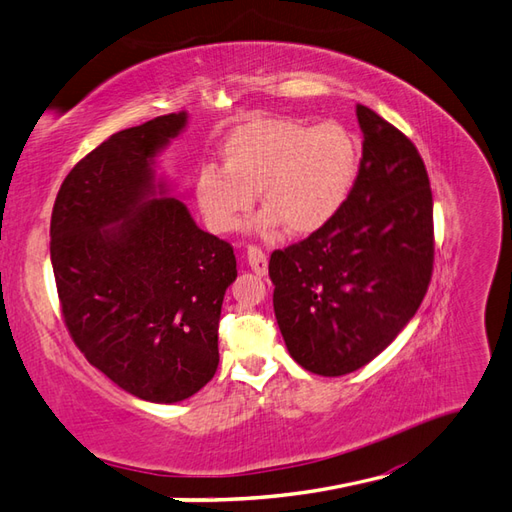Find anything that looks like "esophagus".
Masks as SVG:
<instances>
[{
    "label": "esophagus",
    "mask_w": 512,
    "mask_h": 512,
    "mask_svg": "<svg viewBox=\"0 0 512 512\" xmlns=\"http://www.w3.org/2000/svg\"><path fill=\"white\" fill-rule=\"evenodd\" d=\"M246 261H248V266H251V270L255 274H259V277H264V274L268 272V259H266V255H264V251H261V248L248 246Z\"/></svg>",
    "instance_id": "obj_1"
}]
</instances>
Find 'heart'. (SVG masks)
<instances>
[{"instance_id": "obj_1", "label": "heart", "mask_w": 512, "mask_h": 512, "mask_svg": "<svg viewBox=\"0 0 512 512\" xmlns=\"http://www.w3.org/2000/svg\"><path fill=\"white\" fill-rule=\"evenodd\" d=\"M222 168H203L194 183L196 205L214 233H233L253 212L261 192L270 212L261 229L281 222L292 235L329 225L359 175V144L337 121L305 125L257 119L233 129L222 147Z\"/></svg>"}]
</instances>
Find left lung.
<instances>
[{"label":"left lung","mask_w":512,"mask_h":512,"mask_svg":"<svg viewBox=\"0 0 512 512\" xmlns=\"http://www.w3.org/2000/svg\"><path fill=\"white\" fill-rule=\"evenodd\" d=\"M359 175L329 225L270 255L274 316L292 359L320 376L363 368L398 337L432 277V192L415 144L357 106Z\"/></svg>","instance_id":"left-lung-1"}]
</instances>
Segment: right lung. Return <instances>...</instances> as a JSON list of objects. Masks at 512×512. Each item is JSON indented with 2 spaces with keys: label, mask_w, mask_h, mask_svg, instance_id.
Listing matches in <instances>:
<instances>
[{
  "label": "right lung",
  "mask_w": 512,
  "mask_h": 512,
  "mask_svg": "<svg viewBox=\"0 0 512 512\" xmlns=\"http://www.w3.org/2000/svg\"><path fill=\"white\" fill-rule=\"evenodd\" d=\"M186 125V112L166 114L101 142L62 181L49 229L75 346L155 404L186 400L214 378L222 298L238 277L231 244L196 227L155 177V157Z\"/></svg>",
  "instance_id": "add662e5"
}]
</instances>
